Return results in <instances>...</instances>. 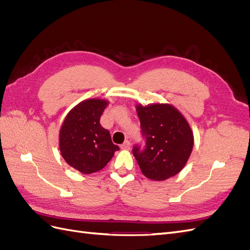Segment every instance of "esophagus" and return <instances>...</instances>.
<instances>
[{
	"instance_id": "obj_1",
	"label": "esophagus",
	"mask_w": 250,
	"mask_h": 250,
	"mask_svg": "<svg viewBox=\"0 0 250 250\" xmlns=\"http://www.w3.org/2000/svg\"><path fill=\"white\" fill-rule=\"evenodd\" d=\"M121 149L123 150H129L130 149V142L129 141H125L122 145H121Z\"/></svg>"
}]
</instances>
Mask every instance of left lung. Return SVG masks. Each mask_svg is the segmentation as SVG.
Listing matches in <instances>:
<instances>
[{
    "instance_id": "1",
    "label": "left lung",
    "mask_w": 250,
    "mask_h": 250,
    "mask_svg": "<svg viewBox=\"0 0 250 250\" xmlns=\"http://www.w3.org/2000/svg\"><path fill=\"white\" fill-rule=\"evenodd\" d=\"M145 148L133 147L142 173L155 181L175 176L184 169L193 146L194 135L186 118L168 103L137 105Z\"/></svg>"
}]
</instances>
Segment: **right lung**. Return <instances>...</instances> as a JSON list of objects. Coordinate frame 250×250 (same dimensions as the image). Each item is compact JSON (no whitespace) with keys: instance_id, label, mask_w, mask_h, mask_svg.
I'll return each instance as SVG.
<instances>
[{"instance_id":"add662e5","label":"right lung","mask_w":250,"mask_h":250,"mask_svg":"<svg viewBox=\"0 0 250 250\" xmlns=\"http://www.w3.org/2000/svg\"><path fill=\"white\" fill-rule=\"evenodd\" d=\"M108 104L104 99H87L67 113L59 131V149L63 160L83 174L103 169L119 147L100 124Z\"/></svg>"}]
</instances>
